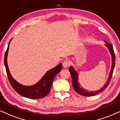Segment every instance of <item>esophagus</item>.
Returning <instances> with one entry per match:
<instances>
[{
    "instance_id": "1",
    "label": "esophagus",
    "mask_w": 120,
    "mask_h": 120,
    "mask_svg": "<svg viewBox=\"0 0 120 120\" xmlns=\"http://www.w3.org/2000/svg\"><path fill=\"white\" fill-rule=\"evenodd\" d=\"M70 62L68 60H65L63 63V66L64 68H66L70 66Z\"/></svg>"
}]
</instances>
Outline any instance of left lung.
I'll return each instance as SVG.
<instances>
[{
	"label": "left lung",
	"instance_id": "left-lung-1",
	"mask_svg": "<svg viewBox=\"0 0 120 120\" xmlns=\"http://www.w3.org/2000/svg\"><path fill=\"white\" fill-rule=\"evenodd\" d=\"M105 42L106 43V46L108 48L109 50L110 53L111 54V56H112V67H111V70H110V75H109V76L108 81H106V83L105 84V85L104 86L101 88H100L99 90H98L97 91H93V92L92 91H90V92H89V91L86 90V89L83 88L82 87H81V86L79 85V81H78L77 73V72L75 71L72 66L70 67L69 71L71 75L72 84V86L75 91H76L77 93H78L80 95H83V96H87V97H90V96H93V95H97L104 90L110 83V81H111V79L112 76V73H113V71H114L115 65V52H114V49H113L112 44H109L105 41Z\"/></svg>",
	"mask_w": 120,
	"mask_h": 120
}]
</instances>
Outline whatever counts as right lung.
I'll use <instances>...</instances> for the list:
<instances>
[{
	"label": "right lung",
	"instance_id": "1",
	"mask_svg": "<svg viewBox=\"0 0 120 120\" xmlns=\"http://www.w3.org/2000/svg\"><path fill=\"white\" fill-rule=\"evenodd\" d=\"M11 39L10 41V42ZM4 55V64L5 66L6 73L9 82L13 89L17 93L22 96L30 99H41L44 98L48 94L52 87V82L56 75L62 70V64L60 63L54 68L49 70L43 78L34 85L26 86L19 83L16 81L10 73L7 64V55L9 50V44Z\"/></svg>",
	"mask_w": 120,
	"mask_h": 120
}]
</instances>
